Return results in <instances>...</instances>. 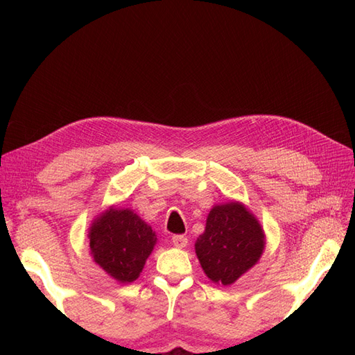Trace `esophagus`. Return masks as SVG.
<instances>
[{"label":"esophagus","instance_id":"34e87169","mask_svg":"<svg viewBox=\"0 0 355 355\" xmlns=\"http://www.w3.org/2000/svg\"><path fill=\"white\" fill-rule=\"evenodd\" d=\"M171 243H173L176 247H179V249H182V247H187L188 239L185 235H173V237H171Z\"/></svg>","mask_w":355,"mask_h":355}]
</instances>
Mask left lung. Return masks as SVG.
<instances>
[{
	"instance_id": "obj_1",
	"label": "left lung",
	"mask_w": 355,
	"mask_h": 355,
	"mask_svg": "<svg viewBox=\"0 0 355 355\" xmlns=\"http://www.w3.org/2000/svg\"><path fill=\"white\" fill-rule=\"evenodd\" d=\"M265 249V234L241 202L214 206L206 230L196 241L202 271L213 283L230 286L257 263Z\"/></svg>"
}]
</instances>
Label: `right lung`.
<instances>
[{
	"mask_svg": "<svg viewBox=\"0 0 355 355\" xmlns=\"http://www.w3.org/2000/svg\"><path fill=\"white\" fill-rule=\"evenodd\" d=\"M94 262L120 283H132L154 250L157 235L130 209L110 207L96 218L89 231Z\"/></svg>",
	"mask_w": 355,
	"mask_h": 355,
	"instance_id": "obj_1",
	"label": "right lung"
}]
</instances>
